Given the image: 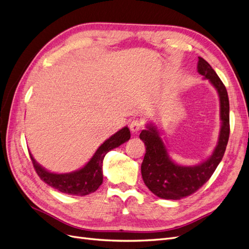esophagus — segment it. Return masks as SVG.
I'll list each match as a JSON object with an SVG mask.
<instances>
[{
    "instance_id": "1",
    "label": "esophagus",
    "mask_w": 249,
    "mask_h": 249,
    "mask_svg": "<svg viewBox=\"0 0 249 249\" xmlns=\"http://www.w3.org/2000/svg\"><path fill=\"white\" fill-rule=\"evenodd\" d=\"M142 123L140 122V120H133V122H131L130 124V130L132 133L136 134L138 133L141 129H142Z\"/></svg>"
}]
</instances>
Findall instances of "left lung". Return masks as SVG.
Returning <instances> with one entry per match:
<instances>
[{"label":"left lung","instance_id":"left-lung-1","mask_svg":"<svg viewBox=\"0 0 249 249\" xmlns=\"http://www.w3.org/2000/svg\"><path fill=\"white\" fill-rule=\"evenodd\" d=\"M197 71L208 79L217 90L220 101L221 127L217 145L206 161L194 166H183L173 162L160 137L157 126L149 124L139 137L144 142L146 152L141 164L143 182L158 197L180 199L196 192L212 177L222 160L230 137V102L227 88L205 59L198 57Z\"/></svg>","mask_w":249,"mask_h":249}]
</instances>
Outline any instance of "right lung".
<instances>
[{
  "instance_id": "right-lung-1",
  "label": "right lung",
  "mask_w": 249,
  "mask_h": 249,
  "mask_svg": "<svg viewBox=\"0 0 249 249\" xmlns=\"http://www.w3.org/2000/svg\"><path fill=\"white\" fill-rule=\"evenodd\" d=\"M131 137L127 126L119 130L117 133L105 141L97 148L90 161L79 170L70 173H54L43 168L35 161L32 154H30L35 171L38 177L49 186L55 188L62 193L84 196L97 190L103 183V160L109 150L126 142Z\"/></svg>"
}]
</instances>
